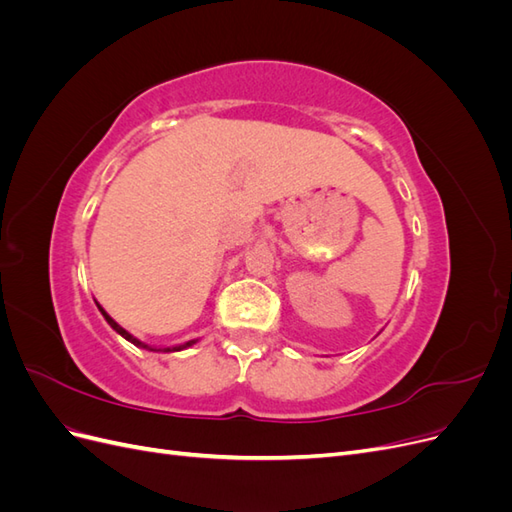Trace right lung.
Instances as JSON below:
<instances>
[{
    "label": "right lung",
    "mask_w": 512,
    "mask_h": 512,
    "mask_svg": "<svg viewBox=\"0 0 512 512\" xmlns=\"http://www.w3.org/2000/svg\"><path fill=\"white\" fill-rule=\"evenodd\" d=\"M98 307H100V305H98ZM100 312H102V316L106 318V322H108V324H111V327H113V329H115V331H117V333H119L121 337H126V339H128V342H132L134 346H141V348H147V350H156V352H177V350H183V348H188V346L196 344V342H194V339H192V342H185V344H181V346H173V348H149V346H145L143 342H138V339H136V337H132V335H130V333H128L126 329H121V327H119V324H117V322H115V320H113L111 316H108V314L104 312V309H102V307H100Z\"/></svg>",
    "instance_id": "obj_1"
}]
</instances>
